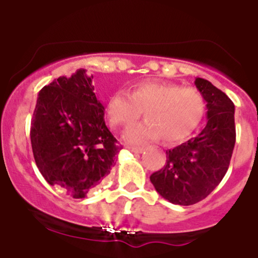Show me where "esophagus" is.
<instances>
[{"label":"esophagus","mask_w":258,"mask_h":258,"mask_svg":"<svg viewBox=\"0 0 258 258\" xmlns=\"http://www.w3.org/2000/svg\"><path fill=\"white\" fill-rule=\"evenodd\" d=\"M128 148V151H131V152L134 153H141L142 151H144V148L142 147H127Z\"/></svg>","instance_id":"obj_1"}]
</instances>
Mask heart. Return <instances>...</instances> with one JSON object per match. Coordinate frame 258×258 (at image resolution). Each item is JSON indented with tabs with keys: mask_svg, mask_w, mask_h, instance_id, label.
Instances as JSON below:
<instances>
[{
	"mask_svg": "<svg viewBox=\"0 0 258 258\" xmlns=\"http://www.w3.org/2000/svg\"><path fill=\"white\" fill-rule=\"evenodd\" d=\"M205 97L197 88L176 83L141 82L130 95L116 92L108 98L106 112L116 128L132 126L145 111L147 121L124 134L131 144H147L162 137L175 142L188 136L197 127L205 112Z\"/></svg>",
	"mask_w": 258,
	"mask_h": 258,
	"instance_id": "b5f03b06",
	"label": "heart"
}]
</instances>
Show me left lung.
I'll return each instance as SVG.
<instances>
[{"label": "left lung", "instance_id": "left-lung-1", "mask_svg": "<svg viewBox=\"0 0 258 258\" xmlns=\"http://www.w3.org/2000/svg\"><path fill=\"white\" fill-rule=\"evenodd\" d=\"M195 85L207 102V123L184 144L166 151V166L150 176L156 191L171 204L189 206L218 186L230 166L236 142L235 105L210 81Z\"/></svg>", "mask_w": 258, "mask_h": 258}]
</instances>
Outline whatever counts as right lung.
I'll return each mask as SVG.
<instances>
[{"label": "right lung", "mask_w": 258, "mask_h": 258, "mask_svg": "<svg viewBox=\"0 0 258 258\" xmlns=\"http://www.w3.org/2000/svg\"><path fill=\"white\" fill-rule=\"evenodd\" d=\"M92 75L80 69L38 92L31 145L41 175L74 199H83L111 172L121 150L103 118Z\"/></svg>", "instance_id": "1"}]
</instances>
